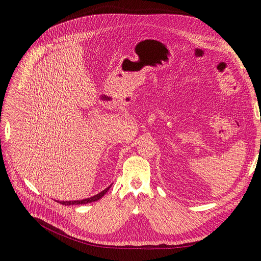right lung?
I'll use <instances>...</instances> for the list:
<instances>
[{
    "instance_id": "right-lung-1",
    "label": "right lung",
    "mask_w": 261,
    "mask_h": 261,
    "mask_svg": "<svg viewBox=\"0 0 261 261\" xmlns=\"http://www.w3.org/2000/svg\"><path fill=\"white\" fill-rule=\"evenodd\" d=\"M111 186H112V185L108 186L106 189H103L102 191H100L99 194L95 195V196H93V197H90V198H87V199L75 200V201H57V202L61 203L62 205H80V204H88V203H91V202H95V201L99 200L100 198H102V197L106 195L107 191L110 189V187H111Z\"/></svg>"
}]
</instances>
